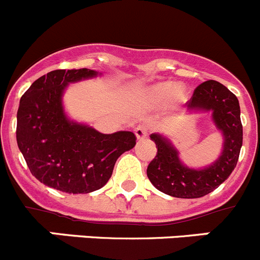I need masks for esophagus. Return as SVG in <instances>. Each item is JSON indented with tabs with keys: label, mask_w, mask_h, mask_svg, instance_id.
I'll return each mask as SVG.
<instances>
[{
	"label": "esophagus",
	"mask_w": 260,
	"mask_h": 260,
	"mask_svg": "<svg viewBox=\"0 0 260 260\" xmlns=\"http://www.w3.org/2000/svg\"><path fill=\"white\" fill-rule=\"evenodd\" d=\"M135 135H137V138L139 140H143L147 138L148 135V128L145 125H138L137 127H135Z\"/></svg>",
	"instance_id": "1"
}]
</instances>
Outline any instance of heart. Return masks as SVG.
Wrapping results in <instances>:
<instances>
[{"instance_id": "1", "label": "heart", "mask_w": 260, "mask_h": 260, "mask_svg": "<svg viewBox=\"0 0 260 260\" xmlns=\"http://www.w3.org/2000/svg\"><path fill=\"white\" fill-rule=\"evenodd\" d=\"M170 98L175 103H181L185 100L184 89L172 83H158L145 89L142 94L143 102L148 106H159Z\"/></svg>"}]
</instances>
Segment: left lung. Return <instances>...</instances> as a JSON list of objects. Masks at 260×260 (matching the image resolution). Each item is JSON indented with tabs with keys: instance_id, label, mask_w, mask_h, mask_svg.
<instances>
[{
	"instance_id": "obj_1",
	"label": "left lung",
	"mask_w": 260,
	"mask_h": 260,
	"mask_svg": "<svg viewBox=\"0 0 260 260\" xmlns=\"http://www.w3.org/2000/svg\"><path fill=\"white\" fill-rule=\"evenodd\" d=\"M189 111H211L213 122L223 135V150L214 163L203 170H192L181 163L179 152L166 138L152 134L157 154L147 169L148 179L155 189L175 198H200L209 194L229 179L236 167L243 145V125L236 95L223 84L207 80L195 88L186 103Z\"/></svg>"
}]
</instances>
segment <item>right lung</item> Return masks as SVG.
Returning a JSON list of instances; mask_svg holds the SVG:
<instances>
[{"label": "right lung", "instance_id": "obj_1", "mask_svg": "<svg viewBox=\"0 0 260 260\" xmlns=\"http://www.w3.org/2000/svg\"><path fill=\"white\" fill-rule=\"evenodd\" d=\"M97 75L90 69L51 71L31 84L17 110V147L31 175L69 194L105 186L117 158L137 144L134 133L102 134L65 115L62 94L68 84Z\"/></svg>", "mask_w": 260, "mask_h": 260}]
</instances>
